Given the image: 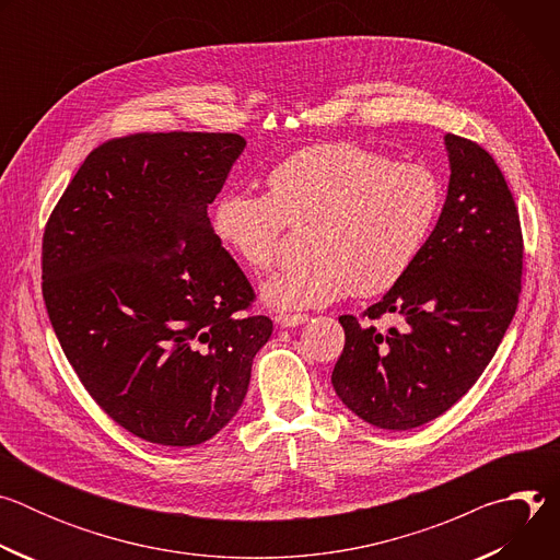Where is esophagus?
<instances>
[{"instance_id": "34e87169", "label": "esophagus", "mask_w": 560, "mask_h": 560, "mask_svg": "<svg viewBox=\"0 0 560 560\" xmlns=\"http://www.w3.org/2000/svg\"><path fill=\"white\" fill-rule=\"evenodd\" d=\"M307 314H277L275 316V324L279 326V328H296V326H303L305 322H307Z\"/></svg>"}]
</instances>
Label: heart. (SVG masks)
Instances as JSON below:
<instances>
[{
	"instance_id": "1",
	"label": "heart",
	"mask_w": 560,
	"mask_h": 560,
	"mask_svg": "<svg viewBox=\"0 0 560 560\" xmlns=\"http://www.w3.org/2000/svg\"><path fill=\"white\" fill-rule=\"evenodd\" d=\"M268 195L223 192L212 210L219 244L246 268L268 270L285 221L305 228L301 264L261 288L277 310L328 305L346 292H387L410 270L443 203L439 177L423 164L389 162L350 141L301 148L266 177Z\"/></svg>"
}]
</instances>
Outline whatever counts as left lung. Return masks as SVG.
I'll return each mask as SVG.
<instances>
[{
	"label": "left lung",
	"instance_id": "left-lung-1",
	"mask_svg": "<svg viewBox=\"0 0 560 560\" xmlns=\"http://www.w3.org/2000/svg\"><path fill=\"white\" fill-rule=\"evenodd\" d=\"M450 184L439 221L410 270L381 301L339 324L346 348L332 385L374 428L412 430L441 417L478 381L510 328L523 272L516 203L481 145L445 135ZM402 316L381 334L369 322Z\"/></svg>",
	"mask_w": 560,
	"mask_h": 560
}]
</instances>
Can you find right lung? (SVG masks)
Returning <instances> with one entry per match:
<instances>
[{"label":"right lung","mask_w":560,"mask_h":560,"mask_svg":"<svg viewBox=\"0 0 560 560\" xmlns=\"http://www.w3.org/2000/svg\"><path fill=\"white\" fill-rule=\"evenodd\" d=\"M246 139L141 132L95 148L52 210L44 303L97 406L171 447L212 439L242 408L272 322L221 248L208 206Z\"/></svg>","instance_id":"1"}]
</instances>
